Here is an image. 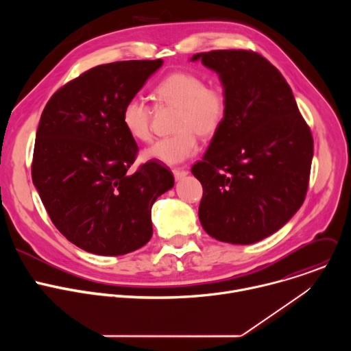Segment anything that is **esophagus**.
I'll list each match as a JSON object with an SVG mask.
<instances>
[{"label": "esophagus", "instance_id": "esophagus-1", "mask_svg": "<svg viewBox=\"0 0 351 351\" xmlns=\"http://www.w3.org/2000/svg\"><path fill=\"white\" fill-rule=\"evenodd\" d=\"M172 172H173V176H175L176 180H180V179H183L184 176L189 175V171H186L183 168H175Z\"/></svg>", "mask_w": 351, "mask_h": 351}]
</instances>
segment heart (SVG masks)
Returning a JSON list of instances; mask_svg holds the SVG:
<instances>
[{"instance_id":"b5f03b06","label":"heart","mask_w":351,"mask_h":351,"mask_svg":"<svg viewBox=\"0 0 351 351\" xmlns=\"http://www.w3.org/2000/svg\"><path fill=\"white\" fill-rule=\"evenodd\" d=\"M160 101L178 108L175 130L169 137L154 141L145 148L144 157L167 165H176L193 157L198 149L197 134L214 136L222 126L228 98L218 86H207L206 80L191 72L179 71L168 75L156 88ZM126 132L138 141L152 140V110L140 97L128 99L122 110Z\"/></svg>"}]
</instances>
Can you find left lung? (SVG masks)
<instances>
[{"label":"left lung","mask_w":351,"mask_h":351,"mask_svg":"<svg viewBox=\"0 0 351 351\" xmlns=\"http://www.w3.org/2000/svg\"><path fill=\"white\" fill-rule=\"evenodd\" d=\"M219 75L228 111L191 173L203 184L198 218L214 239L257 243L304 203L314 140L290 86L263 56L217 49L190 61Z\"/></svg>","instance_id":"8db88e82"}]
</instances>
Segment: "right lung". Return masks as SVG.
Segmentation results:
<instances>
[{
    "label": "right lung",
    "instance_id": "right-lung-1",
    "mask_svg": "<svg viewBox=\"0 0 351 351\" xmlns=\"http://www.w3.org/2000/svg\"><path fill=\"white\" fill-rule=\"evenodd\" d=\"M162 60L98 65L47 103L36 133L32 179L56 228L98 256H123L153 236L152 207L173 187L157 161L130 171L138 147L122 110Z\"/></svg>",
    "mask_w": 351,
    "mask_h": 351
}]
</instances>
